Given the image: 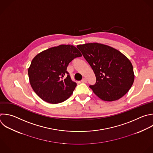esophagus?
<instances>
[{
  "label": "esophagus",
  "mask_w": 153,
  "mask_h": 153,
  "mask_svg": "<svg viewBox=\"0 0 153 153\" xmlns=\"http://www.w3.org/2000/svg\"><path fill=\"white\" fill-rule=\"evenodd\" d=\"M81 82H82L86 83V82H87V79H86L85 78H83V79L81 80Z\"/></svg>",
  "instance_id": "34e87169"
}]
</instances>
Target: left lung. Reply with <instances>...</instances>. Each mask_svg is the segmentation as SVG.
<instances>
[{
    "label": "left lung",
    "mask_w": 153,
    "mask_h": 153,
    "mask_svg": "<svg viewBox=\"0 0 153 153\" xmlns=\"http://www.w3.org/2000/svg\"><path fill=\"white\" fill-rule=\"evenodd\" d=\"M91 67L96 81L90 85L94 94L105 101H114L125 95L133 85L134 75L130 61L109 46L88 43L76 47Z\"/></svg>",
    "instance_id": "obj_1"
}]
</instances>
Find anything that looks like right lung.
I'll return each instance as SVG.
<instances>
[{
  "label": "right lung",
  "mask_w": 153,
  "mask_h": 153,
  "mask_svg": "<svg viewBox=\"0 0 153 153\" xmlns=\"http://www.w3.org/2000/svg\"><path fill=\"white\" fill-rule=\"evenodd\" d=\"M81 56L78 50L71 45H60L37 54L28 69L30 83L36 94L52 104L67 100L76 86L67 67L75 58Z\"/></svg>",
  "instance_id": "obj_1"
}]
</instances>
